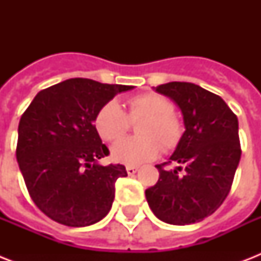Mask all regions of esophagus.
Instances as JSON below:
<instances>
[{"mask_svg":"<svg viewBox=\"0 0 261 261\" xmlns=\"http://www.w3.org/2000/svg\"><path fill=\"white\" fill-rule=\"evenodd\" d=\"M126 171H127V173L131 176V174H134V173H137V172H138V168L131 167V165H128V167H126Z\"/></svg>","mask_w":261,"mask_h":261,"instance_id":"1","label":"esophagus"}]
</instances>
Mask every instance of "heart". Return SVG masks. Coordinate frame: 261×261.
<instances>
[{
	"instance_id": "1",
	"label": "heart",
	"mask_w": 261,
	"mask_h": 261,
	"mask_svg": "<svg viewBox=\"0 0 261 261\" xmlns=\"http://www.w3.org/2000/svg\"><path fill=\"white\" fill-rule=\"evenodd\" d=\"M128 112H124L115 100L106 102L94 118L98 135L107 142L118 141L130 128V122L139 124V138L119 141L111 149L115 161L127 165H139L159 157L161 149L173 151L180 145L184 126L168 97L159 93H143L128 100Z\"/></svg>"
}]
</instances>
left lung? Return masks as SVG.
Masks as SVG:
<instances>
[{
	"instance_id": "8db88e82",
	"label": "left lung",
	"mask_w": 261,
	"mask_h": 261,
	"mask_svg": "<svg viewBox=\"0 0 261 261\" xmlns=\"http://www.w3.org/2000/svg\"><path fill=\"white\" fill-rule=\"evenodd\" d=\"M155 92L172 98L181 110L186 131L168 163L155 165V186L145 191L154 215L171 225L200 222L226 199L241 159L239 120L217 94L191 83H168ZM180 164L165 171V163ZM182 176L178 174L181 165Z\"/></svg>"
}]
</instances>
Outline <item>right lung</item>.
Here are the masks:
<instances>
[{
  "label": "right lung",
  "mask_w": 261,
  "mask_h": 261,
  "mask_svg": "<svg viewBox=\"0 0 261 261\" xmlns=\"http://www.w3.org/2000/svg\"><path fill=\"white\" fill-rule=\"evenodd\" d=\"M128 85L70 79L40 90L18 123L16 157L34 203L53 221L84 227L111 210L124 165L102 167L110 154L93 122L106 102Z\"/></svg>",
  "instance_id": "right-lung-1"
}]
</instances>
